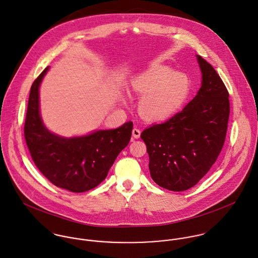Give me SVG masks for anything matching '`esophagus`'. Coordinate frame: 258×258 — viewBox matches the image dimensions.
Here are the masks:
<instances>
[{
  "label": "esophagus",
  "mask_w": 258,
  "mask_h": 258,
  "mask_svg": "<svg viewBox=\"0 0 258 258\" xmlns=\"http://www.w3.org/2000/svg\"><path fill=\"white\" fill-rule=\"evenodd\" d=\"M132 135H133V137H134L135 139L140 138V135H141V131H140V129H138V128H134V129L132 130Z\"/></svg>",
  "instance_id": "1"
}]
</instances>
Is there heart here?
<instances>
[{
    "instance_id": "obj_1",
    "label": "heart",
    "mask_w": 258,
    "mask_h": 258,
    "mask_svg": "<svg viewBox=\"0 0 258 258\" xmlns=\"http://www.w3.org/2000/svg\"><path fill=\"white\" fill-rule=\"evenodd\" d=\"M130 89L140 95L139 112L149 121L167 120L184 107L192 84L188 75L168 67L148 69L130 79Z\"/></svg>"
}]
</instances>
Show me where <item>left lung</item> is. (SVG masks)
I'll return each instance as SVG.
<instances>
[{
	"label": "left lung",
	"mask_w": 258,
	"mask_h": 258,
	"mask_svg": "<svg viewBox=\"0 0 258 258\" xmlns=\"http://www.w3.org/2000/svg\"><path fill=\"white\" fill-rule=\"evenodd\" d=\"M202 86L183 110L141 133L149 169L160 186L182 191L198 184L217 161L229 117L228 91L215 69L197 55Z\"/></svg>",
	"instance_id": "obj_1"
}]
</instances>
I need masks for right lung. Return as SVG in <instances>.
<instances>
[{"label":"right lung","mask_w":258,"mask_h":258,"mask_svg":"<svg viewBox=\"0 0 258 258\" xmlns=\"http://www.w3.org/2000/svg\"><path fill=\"white\" fill-rule=\"evenodd\" d=\"M48 67L34 81L25 122V138L34 163L52 184L83 192L100 184L119 153L130 141L133 123L116 129L96 130L88 135L64 138L44 126L39 112V86Z\"/></svg>","instance_id":"obj_1"}]
</instances>
